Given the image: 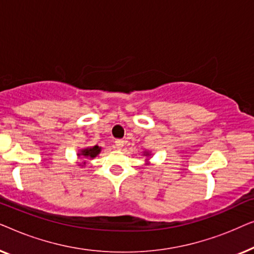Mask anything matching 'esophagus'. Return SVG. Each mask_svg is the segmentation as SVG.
<instances>
[{
  "instance_id": "obj_1",
  "label": "esophagus",
  "mask_w": 254,
  "mask_h": 254,
  "mask_svg": "<svg viewBox=\"0 0 254 254\" xmlns=\"http://www.w3.org/2000/svg\"><path fill=\"white\" fill-rule=\"evenodd\" d=\"M114 143H116V148L117 149H120L124 147V143H125V141L124 140H116V142H114Z\"/></svg>"
}]
</instances>
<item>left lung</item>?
Masks as SVG:
<instances>
[{
	"label": "left lung",
	"mask_w": 254,
	"mask_h": 254,
	"mask_svg": "<svg viewBox=\"0 0 254 254\" xmlns=\"http://www.w3.org/2000/svg\"><path fill=\"white\" fill-rule=\"evenodd\" d=\"M148 155H149V154H148ZM144 156H147V155H144Z\"/></svg>",
	"instance_id": "obj_1"
}]
</instances>
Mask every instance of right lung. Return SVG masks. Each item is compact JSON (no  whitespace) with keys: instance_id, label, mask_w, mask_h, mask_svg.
<instances>
[{"instance_id":"obj_1","label":"right lung","mask_w":254,"mask_h":254,"mask_svg":"<svg viewBox=\"0 0 254 254\" xmlns=\"http://www.w3.org/2000/svg\"><path fill=\"white\" fill-rule=\"evenodd\" d=\"M100 150H102V148L98 147V145H93L91 148H85V149H82L81 154H78V156H83L84 158H95L97 155H99ZM85 164V162H84Z\"/></svg>"}]
</instances>
